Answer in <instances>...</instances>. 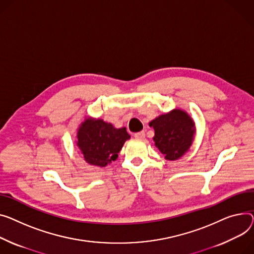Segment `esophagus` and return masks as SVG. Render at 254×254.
Here are the masks:
<instances>
[{"label": "esophagus", "mask_w": 254, "mask_h": 254, "mask_svg": "<svg viewBox=\"0 0 254 254\" xmlns=\"http://www.w3.org/2000/svg\"><path fill=\"white\" fill-rule=\"evenodd\" d=\"M134 138L139 139V140H143L145 138V131H139L134 133Z\"/></svg>", "instance_id": "obj_1"}]
</instances>
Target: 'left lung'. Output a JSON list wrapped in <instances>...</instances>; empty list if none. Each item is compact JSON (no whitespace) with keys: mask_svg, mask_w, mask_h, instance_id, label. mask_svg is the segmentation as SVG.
Here are the masks:
<instances>
[{"mask_svg":"<svg viewBox=\"0 0 254 254\" xmlns=\"http://www.w3.org/2000/svg\"><path fill=\"white\" fill-rule=\"evenodd\" d=\"M149 126L154 128V145L166 160L180 159L193 144L196 127L193 118L185 110L175 108L157 116Z\"/></svg>","mask_w":254,"mask_h":254,"instance_id":"1","label":"left lung"}]
</instances>
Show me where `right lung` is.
Returning <instances> with one entry per match:
<instances>
[{"label":"right lung","mask_w":254,"mask_h":254,"mask_svg":"<svg viewBox=\"0 0 254 254\" xmlns=\"http://www.w3.org/2000/svg\"><path fill=\"white\" fill-rule=\"evenodd\" d=\"M130 138L126 127L116 128L101 118L86 116L76 132V146L84 161L105 167L118 157L127 140Z\"/></svg>","instance_id":"right-lung-1"}]
</instances>
